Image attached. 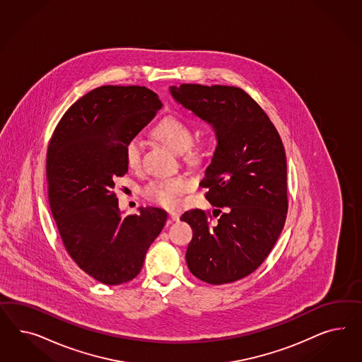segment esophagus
Segmentation results:
<instances>
[{
  "mask_svg": "<svg viewBox=\"0 0 362 362\" xmlns=\"http://www.w3.org/2000/svg\"><path fill=\"white\" fill-rule=\"evenodd\" d=\"M179 218H180V215L177 212H170V219L173 220V221H177Z\"/></svg>",
  "mask_w": 362,
  "mask_h": 362,
  "instance_id": "34e87169",
  "label": "esophagus"
}]
</instances>
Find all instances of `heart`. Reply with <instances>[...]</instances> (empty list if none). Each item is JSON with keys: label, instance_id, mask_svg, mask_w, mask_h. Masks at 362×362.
Masks as SVG:
<instances>
[{"label": "heart", "instance_id": "obj_1", "mask_svg": "<svg viewBox=\"0 0 362 362\" xmlns=\"http://www.w3.org/2000/svg\"><path fill=\"white\" fill-rule=\"evenodd\" d=\"M153 135L174 153H183L188 160H197L202 155V143L192 144V127L179 115H167L158 122L153 129ZM124 162L130 168H136L141 163V142L132 138L124 146ZM188 189L185 177H170L151 180L143 188V195L150 202L160 204L165 209H175L179 197Z\"/></svg>", "mask_w": 362, "mask_h": 362}]
</instances>
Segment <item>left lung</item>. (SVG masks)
<instances>
[{
	"instance_id": "left-lung-1",
	"label": "left lung",
	"mask_w": 362,
	"mask_h": 362,
	"mask_svg": "<svg viewBox=\"0 0 362 362\" xmlns=\"http://www.w3.org/2000/svg\"><path fill=\"white\" fill-rule=\"evenodd\" d=\"M176 102L209 123L218 146L200 187L216 207L182 215L192 228L187 248L191 274L228 284L252 274L274 248L288 212L284 144L255 99L235 86H171Z\"/></svg>"
}]
</instances>
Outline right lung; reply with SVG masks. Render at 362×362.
<instances>
[{
  "label": "right lung",
  "mask_w": 362,
  "mask_h": 362,
  "mask_svg": "<svg viewBox=\"0 0 362 362\" xmlns=\"http://www.w3.org/2000/svg\"><path fill=\"white\" fill-rule=\"evenodd\" d=\"M162 102L144 86H100L71 105L47 147L49 204L70 257L99 283L136 277L165 227L156 207L122 216L114 192L129 171L124 146L153 119Z\"/></svg>",
  "instance_id": "add662e5"
}]
</instances>
